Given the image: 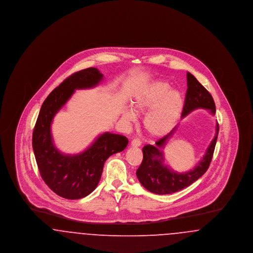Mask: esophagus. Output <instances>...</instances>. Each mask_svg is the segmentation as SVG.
<instances>
[{"label":"esophagus","instance_id":"34e87169","mask_svg":"<svg viewBox=\"0 0 253 253\" xmlns=\"http://www.w3.org/2000/svg\"><path fill=\"white\" fill-rule=\"evenodd\" d=\"M131 145H132V147L137 148V147H140V146H141V141H140V139H138V138H133L132 141H131Z\"/></svg>","mask_w":253,"mask_h":253}]
</instances>
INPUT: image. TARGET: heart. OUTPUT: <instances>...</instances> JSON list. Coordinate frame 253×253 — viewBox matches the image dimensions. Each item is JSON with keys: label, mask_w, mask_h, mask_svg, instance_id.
I'll return each instance as SVG.
<instances>
[{"label": "heart", "mask_w": 253, "mask_h": 253, "mask_svg": "<svg viewBox=\"0 0 253 253\" xmlns=\"http://www.w3.org/2000/svg\"><path fill=\"white\" fill-rule=\"evenodd\" d=\"M133 107L125 110L123 118L132 123L136 114H144V127L153 137H161L172 130L180 119L184 98L180 92L171 90L170 84L164 81L152 82L138 92L133 100Z\"/></svg>", "instance_id": "obj_1"}]
</instances>
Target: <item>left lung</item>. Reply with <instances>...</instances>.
<instances>
[{
	"label": "left lung",
	"mask_w": 253,
	"mask_h": 253,
	"mask_svg": "<svg viewBox=\"0 0 253 253\" xmlns=\"http://www.w3.org/2000/svg\"><path fill=\"white\" fill-rule=\"evenodd\" d=\"M188 89L185 97L182 118H185L196 109L210 110L211 115L215 114V103L209 91L191 73H187ZM173 128L167 135L156 142V146L146 145L143 147V160L136 170V176L141 185L149 192L157 194H170L189 187L200 178L210 167L216 145L219 125L216 123L215 135L208 147L203 158L189 171L176 172L164 165V154L162 149L169 138L176 131Z\"/></svg>",
	"instance_id": "1"
}]
</instances>
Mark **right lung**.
Instances as JSON below:
<instances>
[{"label": "right lung", "mask_w": 253, "mask_h": 253, "mask_svg": "<svg viewBox=\"0 0 253 253\" xmlns=\"http://www.w3.org/2000/svg\"><path fill=\"white\" fill-rule=\"evenodd\" d=\"M103 79L98 69L90 67L74 73L55 88L43 101L32 135V146L41 176L60 197L80 199L92 193L100 180L105 161L128 145L126 136L111 132L100 134L79 155H63L55 147L51 123L77 89L95 87Z\"/></svg>", "instance_id": "1"}]
</instances>
